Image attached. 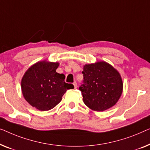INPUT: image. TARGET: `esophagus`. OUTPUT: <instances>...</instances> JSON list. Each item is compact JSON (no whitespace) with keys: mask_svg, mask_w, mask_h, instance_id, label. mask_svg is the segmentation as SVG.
Wrapping results in <instances>:
<instances>
[{"mask_svg":"<svg viewBox=\"0 0 150 150\" xmlns=\"http://www.w3.org/2000/svg\"><path fill=\"white\" fill-rule=\"evenodd\" d=\"M73 85H74L75 88H77V83H76V82H74V83H73Z\"/></svg>","mask_w":150,"mask_h":150,"instance_id":"1","label":"esophagus"}]
</instances>
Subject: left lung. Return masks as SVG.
I'll return each instance as SVG.
<instances>
[{"mask_svg":"<svg viewBox=\"0 0 150 150\" xmlns=\"http://www.w3.org/2000/svg\"><path fill=\"white\" fill-rule=\"evenodd\" d=\"M83 84L79 90L86 106L103 111L114 106L122 95L123 83L120 73L104 61L83 66Z\"/></svg>","mask_w":150,"mask_h":150,"instance_id":"obj_1","label":"left lung"}]
</instances>
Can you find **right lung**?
<instances>
[{
    "label": "right lung",
    "mask_w": 150,
    "mask_h": 150,
    "mask_svg": "<svg viewBox=\"0 0 150 150\" xmlns=\"http://www.w3.org/2000/svg\"><path fill=\"white\" fill-rule=\"evenodd\" d=\"M58 62L40 61L26 71L21 81L22 94L31 106L40 111L53 109L62 100L67 90L74 86L64 81L65 76L56 72Z\"/></svg>",
    "instance_id": "add662e5"
}]
</instances>
